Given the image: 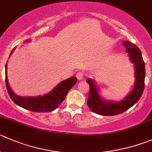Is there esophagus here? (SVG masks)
I'll return each mask as SVG.
<instances>
[{"instance_id":"1","label":"esophagus","mask_w":152,"mask_h":152,"mask_svg":"<svg viewBox=\"0 0 152 152\" xmlns=\"http://www.w3.org/2000/svg\"><path fill=\"white\" fill-rule=\"evenodd\" d=\"M76 78H77L79 80H82V79L84 78V73L83 72H79V73H77V74H76Z\"/></svg>"}]
</instances>
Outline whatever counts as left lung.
Segmentation results:
<instances>
[{"mask_svg":"<svg viewBox=\"0 0 152 152\" xmlns=\"http://www.w3.org/2000/svg\"><path fill=\"white\" fill-rule=\"evenodd\" d=\"M123 45L129 53L130 61L135 69V82L132 91L125 99L120 102L107 101L99 95V92L92 79H88L90 93L88 99V106L93 112L102 116H114L123 113L138 102L142 96L145 86V69L140 50L134 44L125 41Z\"/></svg>","mask_w":152,"mask_h":152,"instance_id":"8db88e82","label":"left lung"}]
</instances>
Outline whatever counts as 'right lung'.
<instances>
[{
	"label": "right lung",
	"instance_id": "1",
	"mask_svg": "<svg viewBox=\"0 0 152 152\" xmlns=\"http://www.w3.org/2000/svg\"><path fill=\"white\" fill-rule=\"evenodd\" d=\"M29 42V40L25 41V42ZM15 49V48H13L12 51L10 53V56L12 54ZM7 63L6 64L5 79L7 91L10 98L20 107L34 112H50L56 109L64 101L68 91L77 82V79L73 76L60 82L50 92L45 95L38 96H20L16 95L10 87L7 79Z\"/></svg>",
	"mask_w": 152,
	"mask_h": 152
}]
</instances>
